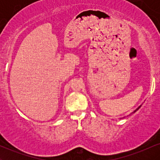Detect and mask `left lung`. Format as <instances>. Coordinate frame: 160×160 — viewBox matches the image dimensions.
Segmentation results:
<instances>
[{"instance_id": "8db88e82", "label": "left lung", "mask_w": 160, "mask_h": 160, "mask_svg": "<svg viewBox=\"0 0 160 160\" xmlns=\"http://www.w3.org/2000/svg\"><path fill=\"white\" fill-rule=\"evenodd\" d=\"M141 107V105H140V106H139V107L138 108H136V109H135V111H134L133 112H132V113H135V112H136L137 111H138V110L139 109V108H140ZM132 113H131V114H132Z\"/></svg>"}]
</instances>
